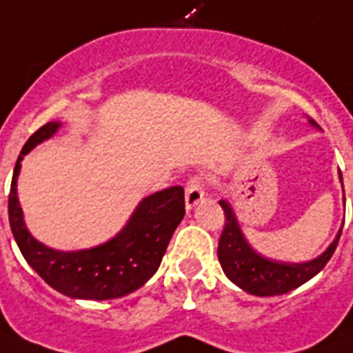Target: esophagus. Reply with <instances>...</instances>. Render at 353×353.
Listing matches in <instances>:
<instances>
[{
  "label": "esophagus",
  "instance_id": "obj_1",
  "mask_svg": "<svg viewBox=\"0 0 353 353\" xmlns=\"http://www.w3.org/2000/svg\"><path fill=\"white\" fill-rule=\"evenodd\" d=\"M204 197V183L201 177H192L190 181L186 183V190H185V203L186 210H192L194 206L203 201Z\"/></svg>",
  "mask_w": 353,
  "mask_h": 353
}]
</instances>
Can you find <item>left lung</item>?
<instances>
[{"label":"left lung","mask_w":353,"mask_h":353,"mask_svg":"<svg viewBox=\"0 0 353 353\" xmlns=\"http://www.w3.org/2000/svg\"><path fill=\"white\" fill-rule=\"evenodd\" d=\"M309 123L318 127L314 120H309ZM339 179L343 181L341 172H339ZM219 204L224 210V217H226L217 248L221 268L235 285L254 296L285 294L296 287L303 285L305 282H309L310 278L316 276L327 265L328 260L332 259L343 232V228H339L332 244L328 245L327 251H323L318 259L301 263L278 262V260L265 259L248 244L228 201L221 199Z\"/></svg>","instance_id":"obj_1"}]
</instances>
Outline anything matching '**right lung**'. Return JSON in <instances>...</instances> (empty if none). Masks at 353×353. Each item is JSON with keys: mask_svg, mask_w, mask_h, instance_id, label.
<instances>
[{"mask_svg": "<svg viewBox=\"0 0 353 353\" xmlns=\"http://www.w3.org/2000/svg\"><path fill=\"white\" fill-rule=\"evenodd\" d=\"M59 127L61 121H48L21 149L8 195L12 235L28 265L61 294L73 300H114L131 294L158 271L172 233L185 217V190L181 186H170L145 197L118 235L91 250L57 251L41 244L28 232L23 219L17 176L21 159L35 145L52 138Z\"/></svg>", "mask_w": 353, "mask_h": 353, "instance_id": "1", "label": "right lung"}]
</instances>
